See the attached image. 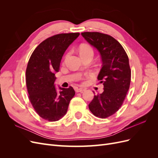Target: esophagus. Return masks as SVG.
Returning <instances> with one entry per match:
<instances>
[{
    "instance_id": "1",
    "label": "esophagus",
    "mask_w": 158,
    "mask_h": 158,
    "mask_svg": "<svg viewBox=\"0 0 158 158\" xmlns=\"http://www.w3.org/2000/svg\"><path fill=\"white\" fill-rule=\"evenodd\" d=\"M85 88H76V92H81V93H82L83 92H84V91H85Z\"/></svg>"
}]
</instances>
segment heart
<instances>
[{"label": "heart", "mask_w": 158, "mask_h": 158, "mask_svg": "<svg viewBox=\"0 0 158 158\" xmlns=\"http://www.w3.org/2000/svg\"><path fill=\"white\" fill-rule=\"evenodd\" d=\"M89 52H92V53H93V49H92V47H91L90 46H89L88 45H83L80 47V55L86 54V53H89ZM69 55V53L66 55V57H68Z\"/></svg>", "instance_id": "heart-1"}]
</instances>
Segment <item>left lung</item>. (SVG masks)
I'll return each mask as SVG.
<instances>
[{
	"instance_id": "1",
	"label": "left lung",
	"mask_w": 158,
	"mask_h": 158,
	"mask_svg": "<svg viewBox=\"0 0 158 158\" xmlns=\"http://www.w3.org/2000/svg\"><path fill=\"white\" fill-rule=\"evenodd\" d=\"M81 34L97 49L102 63L98 79L103 83V92L94 95L88 107L95 116L107 118L121 107L130 87L131 71L128 57L122 45L111 36L99 32Z\"/></svg>"
}]
</instances>
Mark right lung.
I'll use <instances>...</instances> for the list:
<instances>
[{
    "label": "right lung",
    "instance_id": "add662e5",
    "mask_svg": "<svg viewBox=\"0 0 158 158\" xmlns=\"http://www.w3.org/2000/svg\"><path fill=\"white\" fill-rule=\"evenodd\" d=\"M80 35L79 33H60L47 38L33 51L26 72L30 101L37 113L49 121H59L67 112L75 92L73 87L55 86L64 52Z\"/></svg>",
    "mask_w": 158,
    "mask_h": 158
}]
</instances>
